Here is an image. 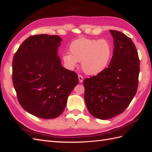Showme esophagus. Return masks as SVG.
Wrapping results in <instances>:
<instances>
[{
    "instance_id": "1",
    "label": "esophagus",
    "mask_w": 152,
    "mask_h": 152,
    "mask_svg": "<svg viewBox=\"0 0 152 152\" xmlns=\"http://www.w3.org/2000/svg\"><path fill=\"white\" fill-rule=\"evenodd\" d=\"M78 80H79V82L80 83H82L83 82V76L82 75H78Z\"/></svg>"
}]
</instances>
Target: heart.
Returning a JSON list of instances; mask_svg holds the SVG:
<instances>
[{"instance_id": "b5f03b06", "label": "heart", "mask_w": 152, "mask_h": 152, "mask_svg": "<svg viewBox=\"0 0 152 152\" xmlns=\"http://www.w3.org/2000/svg\"><path fill=\"white\" fill-rule=\"evenodd\" d=\"M69 54L62 56L66 66L70 70L81 62L82 69L88 75H97L107 66L113 50L105 39L81 38L74 41L69 47Z\"/></svg>"}]
</instances>
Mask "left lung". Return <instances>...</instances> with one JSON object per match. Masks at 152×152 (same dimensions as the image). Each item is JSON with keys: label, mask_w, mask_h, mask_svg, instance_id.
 I'll return each mask as SVG.
<instances>
[{"label": "left lung", "mask_w": 152, "mask_h": 152, "mask_svg": "<svg viewBox=\"0 0 152 152\" xmlns=\"http://www.w3.org/2000/svg\"><path fill=\"white\" fill-rule=\"evenodd\" d=\"M114 49L109 67L84 81V99L90 114L106 120L122 113L137 91L140 61L131 39L115 30Z\"/></svg>", "instance_id": "1"}]
</instances>
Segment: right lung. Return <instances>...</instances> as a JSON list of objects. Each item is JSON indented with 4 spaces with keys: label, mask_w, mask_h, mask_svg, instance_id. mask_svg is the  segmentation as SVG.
Masks as SVG:
<instances>
[{
    "label": "right lung",
    "mask_w": 152,
    "mask_h": 152,
    "mask_svg": "<svg viewBox=\"0 0 152 152\" xmlns=\"http://www.w3.org/2000/svg\"><path fill=\"white\" fill-rule=\"evenodd\" d=\"M58 35H32L23 41L12 62V81L21 106L44 119L60 116L78 84L76 72L62 66Z\"/></svg>",
    "instance_id": "right-lung-1"
}]
</instances>
